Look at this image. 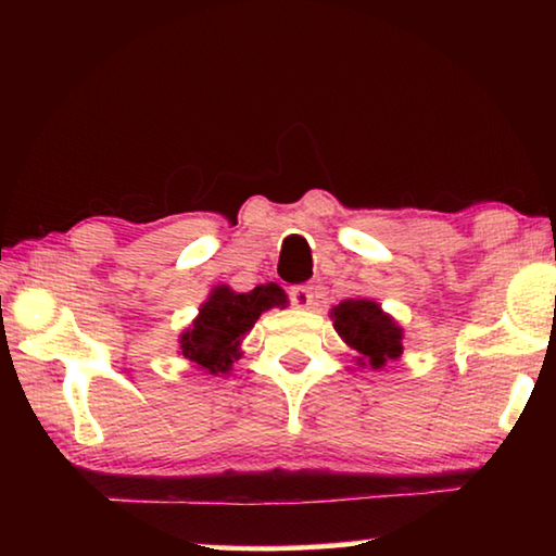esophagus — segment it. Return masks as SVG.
Listing matches in <instances>:
<instances>
[{
	"mask_svg": "<svg viewBox=\"0 0 556 556\" xmlns=\"http://www.w3.org/2000/svg\"><path fill=\"white\" fill-rule=\"evenodd\" d=\"M289 296H291V304L296 308H312L316 294H314V287L312 285H296L289 289Z\"/></svg>",
	"mask_w": 556,
	"mask_h": 556,
	"instance_id": "esophagus-1",
	"label": "esophagus"
}]
</instances>
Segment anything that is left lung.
Returning a JSON list of instances; mask_svg holds the SVG:
<instances>
[{
	"instance_id": "1",
	"label": "left lung",
	"mask_w": 556,
	"mask_h": 556,
	"mask_svg": "<svg viewBox=\"0 0 556 556\" xmlns=\"http://www.w3.org/2000/svg\"><path fill=\"white\" fill-rule=\"evenodd\" d=\"M336 333L355 353L357 363L380 370L402 355V328L372 299H345L331 308Z\"/></svg>"
}]
</instances>
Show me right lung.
Returning <instances> with one entry per match:
<instances>
[{
    "label": "right lung",
    "instance_id": "right-lung-1",
    "mask_svg": "<svg viewBox=\"0 0 556 556\" xmlns=\"http://www.w3.org/2000/svg\"><path fill=\"white\" fill-rule=\"evenodd\" d=\"M287 304L285 289L271 281L255 287L248 294H238L225 285L215 287L201 304L191 328H186L178 338L181 353L211 375L228 372L232 361L242 355V338L255 326L260 314L269 312L271 306L285 308Z\"/></svg>",
    "mask_w": 556,
    "mask_h": 556
}]
</instances>
